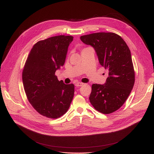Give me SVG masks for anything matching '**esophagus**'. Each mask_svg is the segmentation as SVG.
<instances>
[{
	"instance_id": "esophagus-1",
	"label": "esophagus",
	"mask_w": 154,
	"mask_h": 154,
	"mask_svg": "<svg viewBox=\"0 0 154 154\" xmlns=\"http://www.w3.org/2000/svg\"><path fill=\"white\" fill-rule=\"evenodd\" d=\"M84 83H82V82H77L75 84V86L76 87H80V86H82L84 85Z\"/></svg>"
}]
</instances>
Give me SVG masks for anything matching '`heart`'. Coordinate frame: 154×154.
<instances>
[{
  "mask_svg": "<svg viewBox=\"0 0 154 154\" xmlns=\"http://www.w3.org/2000/svg\"><path fill=\"white\" fill-rule=\"evenodd\" d=\"M84 49H85V48H84ZM84 49H83V50H84Z\"/></svg>",
  "mask_w": 154,
  "mask_h": 154,
  "instance_id": "obj_1",
  "label": "heart"
}]
</instances>
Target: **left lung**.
Returning <instances> with one entry per match:
<instances>
[{
	"label": "left lung",
	"instance_id": "left-lung-1",
	"mask_svg": "<svg viewBox=\"0 0 154 154\" xmlns=\"http://www.w3.org/2000/svg\"><path fill=\"white\" fill-rule=\"evenodd\" d=\"M92 46L99 62L109 72L103 85L94 84L89 100L94 109L109 114L122 106L135 82L131 51L124 39L113 32H97L80 37Z\"/></svg>",
	"mask_w": 154,
	"mask_h": 154
}]
</instances>
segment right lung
Here are the masks:
<instances>
[{
    "instance_id": "1",
    "label": "right lung",
    "mask_w": 154,
    "mask_h": 154,
    "mask_svg": "<svg viewBox=\"0 0 154 154\" xmlns=\"http://www.w3.org/2000/svg\"><path fill=\"white\" fill-rule=\"evenodd\" d=\"M71 35L40 40L32 48L22 71L27 98L40 115L57 119L67 112L74 95V85L57 79L55 71L63 66Z\"/></svg>"
}]
</instances>
